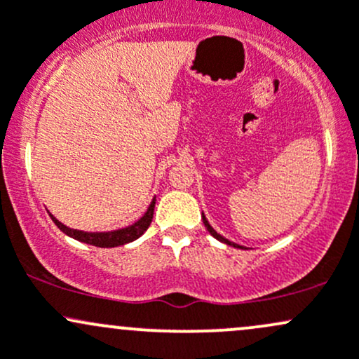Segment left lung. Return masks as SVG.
<instances>
[{
	"label": "left lung",
	"mask_w": 359,
	"mask_h": 359,
	"mask_svg": "<svg viewBox=\"0 0 359 359\" xmlns=\"http://www.w3.org/2000/svg\"><path fill=\"white\" fill-rule=\"evenodd\" d=\"M203 221H204V226H205V228H208V231H209V233H211V234H212V236H214V238H216V240H219L221 243H226V245H229V246H234V248H241V246H240V245H236V243H233V241L226 240V238H222V236H221V234H217L216 231H214V229H212V226H211V224H209V222H208V219H205V216H204V214H203Z\"/></svg>",
	"instance_id": "left-lung-1"
}]
</instances>
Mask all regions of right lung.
Returning <instances> with one entry per match:
<instances>
[{
    "label": "right lung",
    "mask_w": 359,
    "mask_h": 359,
    "mask_svg": "<svg viewBox=\"0 0 359 359\" xmlns=\"http://www.w3.org/2000/svg\"><path fill=\"white\" fill-rule=\"evenodd\" d=\"M154 209H155V199L151 201L150 205H148L147 212L143 214V217H140L135 224L128 226V228H123V229H116V231H109V233L77 231V229H71L67 228V226L62 224V222L57 221L52 214L50 217L62 233H65L67 236L74 238V240L88 243V245H93V246H100V248H114V246L126 245V243L135 241L137 238L142 236V234L148 229V226H150L151 219H154Z\"/></svg>",
    "instance_id": "add662e5"
}]
</instances>
